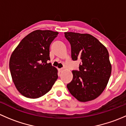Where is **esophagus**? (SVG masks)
I'll use <instances>...</instances> for the list:
<instances>
[{
  "instance_id": "1",
  "label": "esophagus",
  "mask_w": 126,
  "mask_h": 126,
  "mask_svg": "<svg viewBox=\"0 0 126 126\" xmlns=\"http://www.w3.org/2000/svg\"><path fill=\"white\" fill-rule=\"evenodd\" d=\"M63 70H64V68H60V69H59L60 72H62Z\"/></svg>"
}]
</instances>
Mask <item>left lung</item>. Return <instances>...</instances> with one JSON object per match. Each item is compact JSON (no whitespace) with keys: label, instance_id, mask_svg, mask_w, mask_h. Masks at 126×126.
Returning <instances> with one entry per match:
<instances>
[{"label":"left lung","instance_id":"1","mask_svg":"<svg viewBox=\"0 0 126 126\" xmlns=\"http://www.w3.org/2000/svg\"><path fill=\"white\" fill-rule=\"evenodd\" d=\"M64 36L71 44L72 60L81 62L79 69L72 71L73 79L67 88L80 102L94 99L103 92L111 75L109 52L90 34L65 32Z\"/></svg>","mask_w":126,"mask_h":126}]
</instances>
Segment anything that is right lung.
Returning a JSON list of instances; mask_svg holds the SVG:
<instances>
[{
  "label": "right lung",
  "mask_w": 126,
  "mask_h": 126,
  "mask_svg": "<svg viewBox=\"0 0 126 126\" xmlns=\"http://www.w3.org/2000/svg\"><path fill=\"white\" fill-rule=\"evenodd\" d=\"M58 34L51 30H35L24 37L13 52L10 72L15 87L25 97H41L58 79L57 69L48 63L50 44Z\"/></svg>",
  "instance_id": "right-lung-1"
}]
</instances>
